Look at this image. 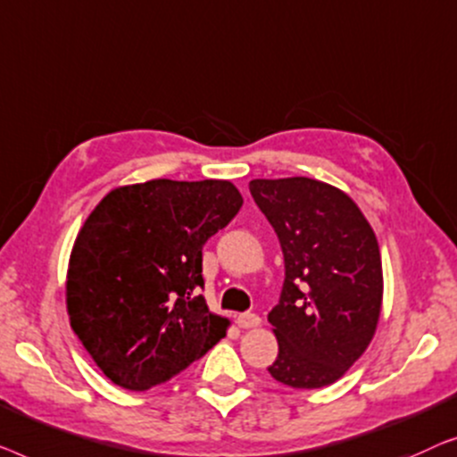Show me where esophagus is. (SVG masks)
<instances>
[{"label":"esophagus","instance_id":"34e87169","mask_svg":"<svg viewBox=\"0 0 457 457\" xmlns=\"http://www.w3.org/2000/svg\"><path fill=\"white\" fill-rule=\"evenodd\" d=\"M236 323H237V327H242V329H254V327L261 325V317L254 312H242V314H237Z\"/></svg>","mask_w":457,"mask_h":457}]
</instances>
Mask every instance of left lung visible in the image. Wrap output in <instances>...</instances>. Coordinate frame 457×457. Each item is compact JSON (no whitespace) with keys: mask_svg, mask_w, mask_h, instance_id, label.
Returning a JSON list of instances; mask_svg holds the SVG:
<instances>
[{"mask_svg":"<svg viewBox=\"0 0 457 457\" xmlns=\"http://www.w3.org/2000/svg\"><path fill=\"white\" fill-rule=\"evenodd\" d=\"M248 188L286 262L279 304L267 317L279 344L269 372L294 389L336 383L369 348L381 314L375 231L344 190L319 179H253Z\"/></svg>","mask_w":457,"mask_h":457,"instance_id":"obj_1","label":"left lung"}]
</instances>
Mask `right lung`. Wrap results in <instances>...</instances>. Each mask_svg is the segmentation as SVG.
I'll return each mask as SVG.
<instances>
[{"label": "right lung", "mask_w": 457, "mask_h": 457, "mask_svg": "<svg viewBox=\"0 0 457 457\" xmlns=\"http://www.w3.org/2000/svg\"><path fill=\"white\" fill-rule=\"evenodd\" d=\"M228 179H149L101 198L68 262L70 325L109 381L162 385L226 337L198 287L203 246L242 207Z\"/></svg>", "instance_id": "add662e5"}]
</instances>
